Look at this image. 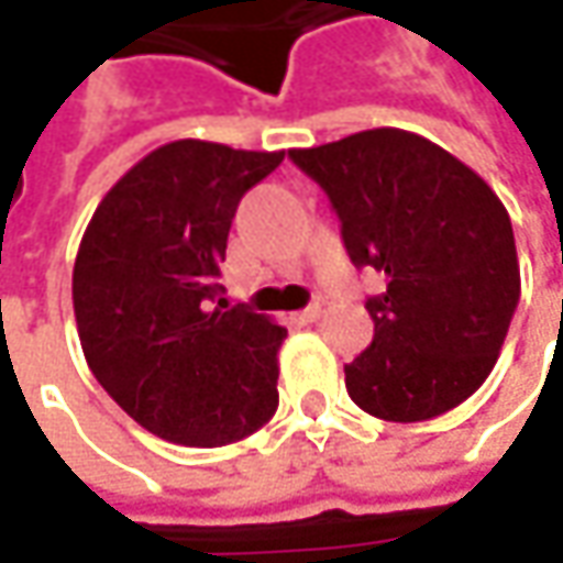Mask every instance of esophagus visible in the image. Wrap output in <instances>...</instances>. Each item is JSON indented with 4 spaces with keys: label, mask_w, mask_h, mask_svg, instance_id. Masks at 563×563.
Here are the masks:
<instances>
[{
    "label": "esophagus",
    "mask_w": 563,
    "mask_h": 563,
    "mask_svg": "<svg viewBox=\"0 0 563 563\" xmlns=\"http://www.w3.org/2000/svg\"><path fill=\"white\" fill-rule=\"evenodd\" d=\"M319 316H322V307H319V303H310L307 310H300V313H297V322H303V325H310V322H316Z\"/></svg>",
    "instance_id": "34e87169"
}]
</instances>
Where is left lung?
<instances>
[{"label":"left lung","instance_id":"1","mask_svg":"<svg viewBox=\"0 0 563 563\" xmlns=\"http://www.w3.org/2000/svg\"><path fill=\"white\" fill-rule=\"evenodd\" d=\"M288 156L325 190L351 263L388 278L366 300L373 344L344 366L351 400L388 422L457 407L492 373L520 300L508 209L473 168L400 128Z\"/></svg>","mask_w":563,"mask_h":563}]
</instances>
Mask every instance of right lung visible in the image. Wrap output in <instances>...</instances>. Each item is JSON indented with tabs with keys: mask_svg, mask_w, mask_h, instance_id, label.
<instances>
[{
	"mask_svg": "<svg viewBox=\"0 0 563 563\" xmlns=\"http://www.w3.org/2000/svg\"><path fill=\"white\" fill-rule=\"evenodd\" d=\"M285 153L175 141L143 156L97 206L71 297L87 366L146 432L190 448L247 439L278 407L285 329L222 300L241 197Z\"/></svg>",
	"mask_w": 563,
	"mask_h": 563,
	"instance_id": "obj_1",
	"label": "right lung"
}]
</instances>
